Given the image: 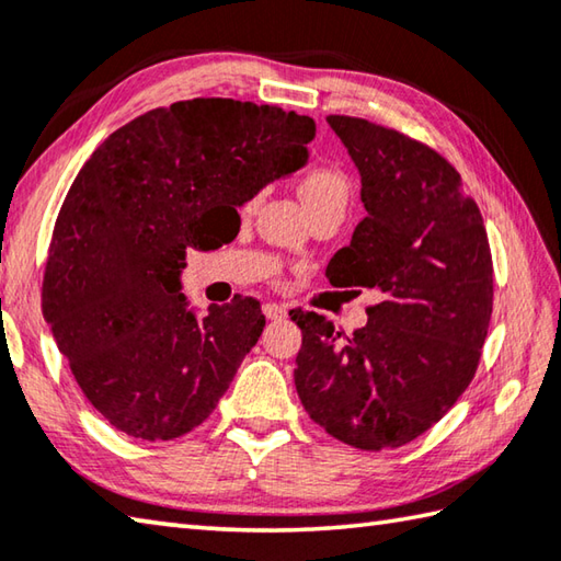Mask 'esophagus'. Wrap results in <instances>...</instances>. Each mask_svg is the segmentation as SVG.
Instances as JSON below:
<instances>
[{
    "instance_id": "34e87169",
    "label": "esophagus",
    "mask_w": 561,
    "mask_h": 561,
    "mask_svg": "<svg viewBox=\"0 0 561 561\" xmlns=\"http://www.w3.org/2000/svg\"><path fill=\"white\" fill-rule=\"evenodd\" d=\"M262 313H265L270 321H282V318H287V306L270 301V304L262 306Z\"/></svg>"
}]
</instances>
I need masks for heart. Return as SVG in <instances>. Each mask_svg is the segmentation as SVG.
<instances>
[{"mask_svg": "<svg viewBox=\"0 0 561 561\" xmlns=\"http://www.w3.org/2000/svg\"><path fill=\"white\" fill-rule=\"evenodd\" d=\"M299 194L309 208V214L321 206H345L347 202V180L345 174L331 164H318L301 178Z\"/></svg>", "mask_w": 561, "mask_h": 561, "instance_id": "heart-1", "label": "heart"}]
</instances>
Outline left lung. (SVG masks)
Returning <instances> with one entry per match:
<instances>
[{"instance_id": "1", "label": "left lung", "mask_w": 561, "mask_h": 561, "mask_svg": "<svg viewBox=\"0 0 561 561\" xmlns=\"http://www.w3.org/2000/svg\"><path fill=\"white\" fill-rule=\"evenodd\" d=\"M325 121L359 170L367 211L325 274L381 301L350 337L325 316L291 311L304 335L294 383L328 435L379 453L433 427L474 377L493 306L491 250L443 156L365 118Z\"/></svg>"}]
</instances>
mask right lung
<instances>
[{
	"mask_svg": "<svg viewBox=\"0 0 561 561\" xmlns=\"http://www.w3.org/2000/svg\"><path fill=\"white\" fill-rule=\"evenodd\" d=\"M316 124L279 106L190 99L114 130L65 196L43 277V316L75 381L116 431L172 440L216 409L265 316L238 296L196 318L186 248L309 160Z\"/></svg>",
	"mask_w": 561,
	"mask_h": 561,
	"instance_id": "right-lung-1",
	"label": "right lung"
}]
</instances>
